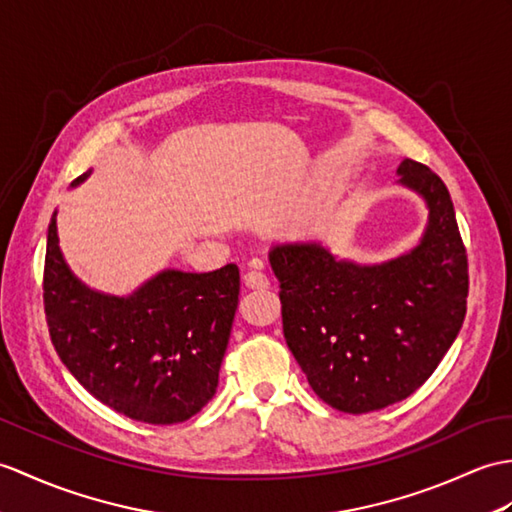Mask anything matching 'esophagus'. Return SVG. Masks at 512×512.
<instances>
[{
  "mask_svg": "<svg viewBox=\"0 0 512 512\" xmlns=\"http://www.w3.org/2000/svg\"><path fill=\"white\" fill-rule=\"evenodd\" d=\"M244 285L248 290H268L270 288V281L264 275V272L259 270H248L244 275Z\"/></svg>",
  "mask_w": 512,
  "mask_h": 512,
  "instance_id": "obj_1",
  "label": "esophagus"
}]
</instances>
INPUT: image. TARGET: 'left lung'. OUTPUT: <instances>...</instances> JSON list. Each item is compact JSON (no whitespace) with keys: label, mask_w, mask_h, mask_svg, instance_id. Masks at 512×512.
Masks as SVG:
<instances>
[{"label":"left lung","mask_w":512,"mask_h":512,"mask_svg":"<svg viewBox=\"0 0 512 512\" xmlns=\"http://www.w3.org/2000/svg\"><path fill=\"white\" fill-rule=\"evenodd\" d=\"M397 174L427 207L425 231L408 253L382 264L340 259L320 242L275 244L268 253L285 342L316 395L349 414L410 397L467 314V251L447 187L412 159Z\"/></svg>","instance_id":"1"}]
</instances>
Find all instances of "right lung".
Here are the masks:
<instances>
[{"mask_svg":"<svg viewBox=\"0 0 512 512\" xmlns=\"http://www.w3.org/2000/svg\"><path fill=\"white\" fill-rule=\"evenodd\" d=\"M78 176L71 187L89 178ZM240 296V270H161L128 296L82 283L47 227L43 303L58 358L104 406L128 419H192L216 395Z\"/></svg>","mask_w":512,"mask_h":512,"instance_id":"add662e5","label":"right lung"}]
</instances>
